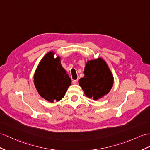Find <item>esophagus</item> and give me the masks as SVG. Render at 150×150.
<instances>
[{
  "instance_id": "esophagus-1",
  "label": "esophagus",
  "mask_w": 150,
  "mask_h": 150,
  "mask_svg": "<svg viewBox=\"0 0 150 150\" xmlns=\"http://www.w3.org/2000/svg\"><path fill=\"white\" fill-rule=\"evenodd\" d=\"M72 83L74 84H77L78 83V80H72Z\"/></svg>"
}]
</instances>
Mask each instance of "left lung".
I'll list each match as a JSON object with an SVG mask.
<instances>
[{
  "label": "left lung",
  "mask_w": 150,
  "mask_h": 150,
  "mask_svg": "<svg viewBox=\"0 0 150 150\" xmlns=\"http://www.w3.org/2000/svg\"><path fill=\"white\" fill-rule=\"evenodd\" d=\"M114 79L106 61L101 57L88 61L84 68V76L79 83L87 98L96 101L109 93Z\"/></svg>",
  "instance_id": "obj_1"
}]
</instances>
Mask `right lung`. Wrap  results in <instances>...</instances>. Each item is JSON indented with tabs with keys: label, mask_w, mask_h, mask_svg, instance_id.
<instances>
[{
	"label": "right lung",
	"mask_w": 150,
	"mask_h": 150,
	"mask_svg": "<svg viewBox=\"0 0 150 150\" xmlns=\"http://www.w3.org/2000/svg\"><path fill=\"white\" fill-rule=\"evenodd\" d=\"M49 52L41 59L34 74V84L42 98L51 103L63 98L71 80L61 64V58Z\"/></svg>",
	"instance_id": "add662e5"
}]
</instances>
